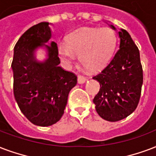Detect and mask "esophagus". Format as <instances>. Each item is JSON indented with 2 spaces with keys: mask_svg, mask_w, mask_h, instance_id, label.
I'll list each match as a JSON object with an SVG mask.
<instances>
[{
  "mask_svg": "<svg viewBox=\"0 0 156 156\" xmlns=\"http://www.w3.org/2000/svg\"><path fill=\"white\" fill-rule=\"evenodd\" d=\"M86 78L84 77V76H82V75H78V83L79 84H83L86 82Z\"/></svg>",
  "mask_w": 156,
  "mask_h": 156,
  "instance_id": "obj_1",
  "label": "esophagus"
}]
</instances>
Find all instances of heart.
I'll use <instances>...</instances> for the list:
<instances>
[{
    "label": "heart",
    "mask_w": 156,
    "mask_h": 156,
    "mask_svg": "<svg viewBox=\"0 0 156 156\" xmlns=\"http://www.w3.org/2000/svg\"><path fill=\"white\" fill-rule=\"evenodd\" d=\"M115 32L108 28H83L68 36L66 44L59 43L57 51L65 65H69L79 55L84 67L97 71L110 61L116 47Z\"/></svg>",
    "instance_id": "heart-1"
}]
</instances>
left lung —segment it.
Masks as SVG:
<instances>
[{"mask_svg":"<svg viewBox=\"0 0 156 156\" xmlns=\"http://www.w3.org/2000/svg\"><path fill=\"white\" fill-rule=\"evenodd\" d=\"M109 25L116 31L115 26ZM118 35L120 39L119 49L109 65L93 77L101 87L93 99L96 110L103 119L110 122L125 119L136 110L143 83L137 46L123 28L118 32Z\"/></svg>","mask_w":156,"mask_h":156,"instance_id":"8db88e82","label":"left lung"}]
</instances>
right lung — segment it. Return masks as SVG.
<instances>
[{"label":"right lung","instance_id":"obj_1","mask_svg":"<svg viewBox=\"0 0 156 156\" xmlns=\"http://www.w3.org/2000/svg\"><path fill=\"white\" fill-rule=\"evenodd\" d=\"M51 24L42 22L28 28L15 44L11 65L15 101L28 120L41 127L61 119L69 93L77 84V76L59 66L57 44L50 42ZM39 48L46 51L43 61L35 55Z\"/></svg>","mask_w":156,"mask_h":156}]
</instances>
